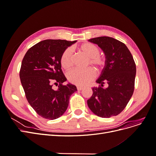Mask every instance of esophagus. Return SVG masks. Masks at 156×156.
<instances>
[{
  "instance_id": "esophagus-1",
  "label": "esophagus",
  "mask_w": 156,
  "mask_h": 156,
  "mask_svg": "<svg viewBox=\"0 0 156 156\" xmlns=\"http://www.w3.org/2000/svg\"><path fill=\"white\" fill-rule=\"evenodd\" d=\"M83 88H84L83 87H79V86L77 87V89L78 90H83Z\"/></svg>"
}]
</instances>
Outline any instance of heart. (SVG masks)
<instances>
[{
    "instance_id": "heart-1",
    "label": "heart",
    "mask_w": 156,
    "mask_h": 156,
    "mask_svg": "<svg viewBox=\"0 0 156 156\" xmlns=\"http://www.w3.org/2000/svg\"><path fill=\"white\" fill-rule=\"evenodd\" d=\"M79 51L89 58L88 64L94 66L98 71L104 69L106 60L104 56L100 55V49L99 47L90 42H86L79 47ZM73 56L71 48L65 49L60 57L61 66L65 70H69L73 66ZM68 79L70 83L78 86H84L92 81L96 77V72L93 68H88L85 69H75L68 73Z\"/></svg>"
}]
</instances>
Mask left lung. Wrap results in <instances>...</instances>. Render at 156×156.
<instances>
[{
	"label": "left lung",
	"mask_w": 156,
	"mask_h": 156,
	"mask_svg": "<svg viewBox=\"0 0 156 156\" xmlns=\"http://www.w3.org/2000/svg\"><path fill=\"white\" fill-rule=\"evenodd\" d=\"M88 41L102 49L106 65L96 80L100 86L92 88L88 106L98 116H116L124 109L133 94L136 65L133 56L124 43L113 37L101 36Z\"/></svg>",
	"instance_id": "8db88e82"
}]
</instances>
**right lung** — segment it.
Returning <instances> with one entry per match:
<instances>
[{"mask_svg": "<svg viewBox=\"0 0 156 156\" xmlns=\"http://www.w3.org/2000/svg\"><path fill=\"white\" fill-rule=\"evenodd\" d=\"M77 40H45L27 51L20 72L21 83L28 102L42 118L55 120L66 111L71 95L77 91L66 81L61 69L60 57L65 49ZM53 84L58 89H53Z\"/></svg>", "mask_w": 156, "mask_h": 156, "instance_id": "1", "label": "right lung"}]
</instances>
